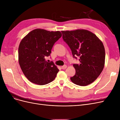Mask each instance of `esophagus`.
I'll return each mask as SVG.
<instances>
[{
    "label": "esophagus",
    "instance_id": "34e87169",
    "mask_svg": "<svg viewBox=\"0 0 120 120\" xmlns=\"http://www.w3.org/2000/svg\"><path fill=\"white\" fill-rule=\"evenodd\" d=\"M61 68L63 69V70H65V69L67 68V65H64V66H61Z\"/></svg>",
    "mask_w": 120,
    "mask_h": 120
}]
</instances>
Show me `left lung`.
I'll return each instance as SVG.
<instances>
[{"instance_id":"obj_1","label":"left lung","mask_w":120,"mask_h":120,"mask_svg":"<svg viewBox=\"0 0 120 120\" xmlns=\"http://www.w3.org/2000/svg\"><path fill=\"white\" fill-rule=\"evenodd\" d=\"M63 38L72 56L79 57V65L74 64L75 74L71 78L75 84L86 86L95 81L102 71L105 61L103 43L96 34L86 30L61 31Z\"/></svg>"}]
</instances>
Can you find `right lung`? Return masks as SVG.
<instances>
[{
    "label": "right lung",
    "instance_id": "obj_1",
    "mask_svg": "<svg viewBox=\"0 0 120 120\" xmlns=\"http://www.w3.org/2000/svg\"><path fill=\"white\" fill-rule=\"evenodd\" d=\"M62 36L60 31L37 28L21 40L19 48V62L29 81L44 85L54 80L59 70L54 63L47 62L52 46Z\"/></svg>",
    "mask_w": 120,
    "mask_h": 120
}]
</instances>
